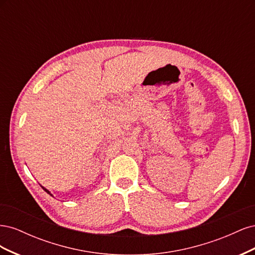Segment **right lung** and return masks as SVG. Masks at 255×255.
I'll use <instances>...</instances> for the list:
<instances>
[{"instance_id": "1", "label": "right lung", "mask_w": 255, "mask_h": 255, "mask_svg": "<svg viewBox=\"0 0 255 255\" xmlns=\"http://www.w3.org/2000/svg\"><path fill=\"white\" fill-rule=\"evenodd\" d=\"M41 187H42V186H41ZM42 188H43V190H44V191H47V192H48V194H49V195H51V192H50V191H49V190H48V189H45V188H44V187H42ZM51 196H52V195H51Z\"/></svg>"}]
</instances>
